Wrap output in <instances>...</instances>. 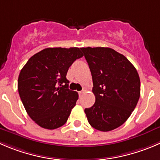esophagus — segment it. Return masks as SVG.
I'll return each mask as SVG.
<instances>
[{"instance_id":"34e87169","label":"esophagus","mask_w":160,"mask_h":160,"mask_svg":"<svg viewBox=\"0 0 160 160\" xmlns=\"http://www.w3.org/2000/svg\"><path fill=\"white\" fill-rule=\"evenodd\" d=\"M79 95H80V96H82V94H83V93H84V91H79Z\"/></svg>"}]
</instances>
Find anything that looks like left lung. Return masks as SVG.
<instances>
[{
  "label": "left lung",
  "mask_w": 160,
  "mask_h": 160,
  "mask_svg": "<svg viewBox=\"0 0 160 160\" xmlns=\"http://www.w3.org/2000/svg\"><path fill=\"white\" fill-rule=\"evenodd\" d=\"M89 66L95 102L85 108L90 125L100 131L121 126L140 98L138 73L122 54L109 48H81Z\"/></svg>",
  "instance_id": "1"
}]
</instances>
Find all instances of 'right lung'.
Instances as JSON below:
<instances>
[{"label":"right lung","instance_id":"right-lung-1","mask_svg":"<svg viewBox=\"0 0 160 160\" xmlns=\"http://www.w3.org/2000/svg\"><path fill=\"white\" fill-rule=\"evenodd\" d=\"M79 48H48L32 55L18 79L22 102L29 117L43 128L54 130L67 121L78 93L68 88V69L83 57Z\"/></svg>","mask_w":160,"mask_h":160}]
</instances>
